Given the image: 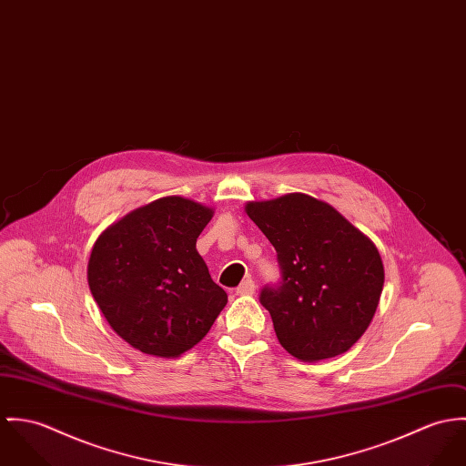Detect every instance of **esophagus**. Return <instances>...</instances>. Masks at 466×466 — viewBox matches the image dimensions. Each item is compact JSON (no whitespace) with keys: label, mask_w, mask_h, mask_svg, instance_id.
Here are the masks:
<instances>
[{"label":"esophagus","mask_w":466,"mask_h":466,"mask_svg":"<svg viewBox=\"0 0 466 466\" xmlns=\"http://www.w3.org/2000/svg\"><path fill=\"white\" fill-rule=\"evenodd\" d=\"M254 291H256V282H254L252 279L243 280V282L236 288V293H238V295H254Z\"/></svg>","instance_id":"obj_1"}]
</instances>
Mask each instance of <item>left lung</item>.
Segmentation results:
<instances>
[{"label":"left lung","instance_id":"left-lung-1","mask_svg":"<svg viewBox=\"0 0 466 466\" xmlns=\"http://www.w3.org/2000/svg\"><path fill=\"white\" fill-rule=\"evenodd\" d=\"M277 250L280 280L260 289L280 345L300 361L347 352L368 329L384 286L375 245L325 202L293 193L247 204Z\"/></svg>","mask_w":466,"mask_h":466}]
</instances>
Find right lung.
Listing matches in <instances>:
<instances>
[{"instance_id": "1", "label": "right lung", "mask_w": 466, "mask_h": 466, "mask_svg": "<svg viewBox=\"0 0 466 466\" xmlns=\"http://www.w3.org/2000/svg\"><path fill=\"white\" fill-rule=\"evenodd\" d=\"M212 208L166 197L110 225L93 247L87 280L105 319L134 349L178 358L227 304L197 239Z\"/></svg>"}]
</instances>
